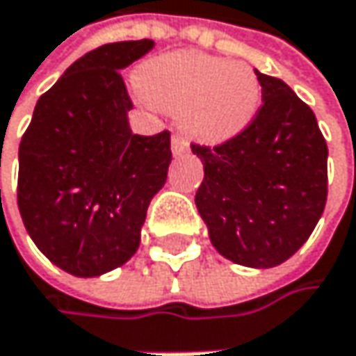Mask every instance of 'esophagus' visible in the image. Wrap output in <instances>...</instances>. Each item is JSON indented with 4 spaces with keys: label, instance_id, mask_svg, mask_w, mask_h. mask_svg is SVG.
<instances>
[{
    "label": "esophagus",
    "instance_id": "obj_1",
    "mask_svg": "<svg viewBox=\"0 0 356 356\" xmlns=\"http://www.w3.org/2000/svg\"><path fill=\"white\" fill-rule=\"evenodd\" d=\"M186 152H188L186 139L180 137V135H174V137H172V154H174V156H182V154H186Z\"/></svg>",
    "mask_w": 356,
    "mask_h": 356
}]
</instances>
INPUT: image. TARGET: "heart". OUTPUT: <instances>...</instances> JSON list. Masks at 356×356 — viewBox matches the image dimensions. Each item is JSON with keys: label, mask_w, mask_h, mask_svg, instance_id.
Instances as JSON below:
<instances>
[{"label": "heart", "mask_w": 356, "mask_h": 356, "mask_svg": "<svg viewBox=\"0 0 356 356\" xmlns=\"http://www.w3.org/2000/svg\"><path fill=\"white\" fill-rule=\"evenodd\" d=\"M139 90L154 106L178 114L182 129L202 143H223L242 133L262 98L252 67L204 53L149 61L139 73Z\"/></svg>", "instance_id": "b5f03b06"}]
</instances>
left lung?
<instances>
[{"label":"left lung","mask_w":356,"mask_h":356,"mask_svg":"<svg viewBox=\"0 0 356 356\" xmlns=\"http://www.w3.org/2000/svg\"><path fill=\"white\" fill-rule=\"evenodd\" d=\"M262 106L229 141L193 143L204 168L197 209L227 260L273 268L318 225L328 197V145L314 111L283 79L256 71Z\"/></svg>","instance_id":"left-lung-1"}]
</instances>
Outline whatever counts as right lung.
<instances>
[{"instance_id": "obj_1", "label": "right lung", "mask_w": 356, "mask_h": 356, "mask_svg": "<svg viewBox=\"0 0 356 356\" xmlns=\"http://www.w3.org/2000/svg\"><path fill=\"white\" fill-rule=\"evenodd\" d=\"M154 40L86 53L44 92L20 141L18 209L36 248L75 277H100L139 248L147 207L165 184L170 133L133 135L120 69Z\"/></svg>"}]
</instances>
